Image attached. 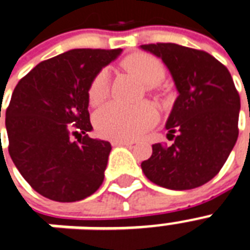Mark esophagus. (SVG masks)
<instances>
[{"instance_id":"obj_1","label":"esophagus","mask_w":250,"mask_h":250,"mask_svg":"<svg viewBox=\"0 0 250 250\" xmlns=\"http://www.w3.org/2000/svg\"><path fill=\"white\" fill-rule=\"evenodd\" d=\"M112 146H131L133 145V142H130V141H123V139H113V141H111Z\"/></svg>"}]
</instances>
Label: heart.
Returning a JSON list of instances; mask_svg holds the SVG:
<instances>
[{"label":"heart","instance_id":"1","mask_svg":"<svg viewBox=\"0 0 250 250\" xmlns=\"http://www.w3.org/2000/svg\"><path fill=\"white\" fill-rule=\"evenodd\" d=\"M124 67L145 84L154 87L164 78L166 69L160 60L147 53H134L124 60ZM109 92V71L103 67L91 79L87 98L91 105H99ZM159 113L155 105L143 102L135 105L109 103L94 116V125L102 137L112 139H135L152 127Z\"/></svg>","mask_w":250,"mask_h":250}]
</instances>
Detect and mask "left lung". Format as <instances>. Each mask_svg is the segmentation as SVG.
I'll return each mask as SVG.
<instances>
[{
  "label": "left lung",
  "mask_w": 250,
  "mask_h": 250,
  "mask_svg": "<svg viewBox=\"0 0 250 250\" xmlns=\"http://www.w3.org/2000/svg\"><path fill=\"white\" fill-rule=\"evenodd\" d=\"M141 48L162 59L179 91L166 124L175 142L152 145V155L141 164L143 173L172 190L201 187L219 173L239 137L235 83L227 67L208 52L173 42Z\"/></svg>",
  "instance_id": "obj_1"
}]
</instances>
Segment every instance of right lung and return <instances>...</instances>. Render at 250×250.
<instances>
[{"label":"right lung","instance_id":"obj_1","mask_svg":"<svg viewBox=\"0 0 250 250\" xmlns=\"http://www.w3.org/2000/svg\"><path fill=\"white\" fill-rule=\"evenodd\" d=\"M120 53V48L71 49L42 61L15 86L6 109L9 154L39 194L75 202L103 184L112 147L87 134L92 130L87 88Z\"/></svg>","mask_w":250,"mask_h":250}]
</instances>
